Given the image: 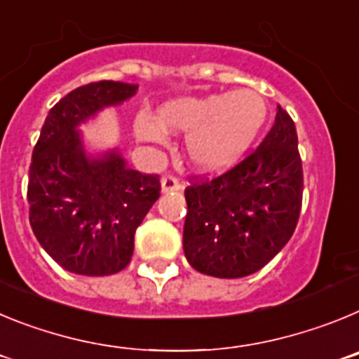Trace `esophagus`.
Returning <instances> with one entry per match:
<instances>
[{"instance_id": "1", "label": "esophagus", "mask_w": 359, "mask_h": 359, "mask_svg": "<svg viewBox=\"0 0 359 359\" xmlns=\"http://www.w3.org/2000/svg\"><path fill=\"white\" fill-rule=\"evenodd\" d=\"M180 189H183V183L180 182L176 176H172V174H165V176L161 177V190H163V192H170V190Z\"/></svg>"}]
</instances>
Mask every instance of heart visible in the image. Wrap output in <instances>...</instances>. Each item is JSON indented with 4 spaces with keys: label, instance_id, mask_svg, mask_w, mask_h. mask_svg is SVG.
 <instances>
[{
    "label": "heart",
    "instance_id": "1",
    "mask_svg": "<svg viewBox=\"0 0 359 359\" xmlns=\"http://www.w3.org/2000/svg\"><path fill=\"white\" fill-rule=\"evenodd\" d=\"M268 106L253 90H236L203 98H177L158 111L136 116L135 129L145 142H161L165 129L189 133V154L199 167H228L252 144L264 126Z\"/></svg>",
    "mask_w": 359,
    "mask_h": 359
}]
</instances>
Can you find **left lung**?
I'll use <instances>...</instances> for the list:
<instances>
[{
    "mask_svg": "<svg viewBox=\"0 0 359 359\" xmlns=\"http://www.w3.org/2000/svg\"><path fill=\"white\" fill-rule=\"evenodd\" d=\"M304 172L294 122L278 106L273 128L226 172L185 189L183 250L199 273L239 278L264 268L293 236Z\"/></svg>",
    "mask_w": 359,
    "mask_h": 359,
    "instance_id": "1",
    "label": "left lung"
}]
</instances>
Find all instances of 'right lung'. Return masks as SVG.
Segmentation results:
<instances>
[{
  "label": "right lung",
  "mask_w": 359,
  "mask_h": 359,
  "mask_svg": "<svg viewBox=\"0 0 359 359\" xmlns=\"http://www.w3.org/2000/svg\"><path fill=\"white\" fill-rule=\"evenodd\" d=\"M138 86L100 81L69 91L44 120L28 172L30 226L59 266L104 277L131 262L135 231L160 198V176L142 174L109 152L88 160L75 128Z\"/></svg>",
  "instance_id": "1"
}]
</instances>
